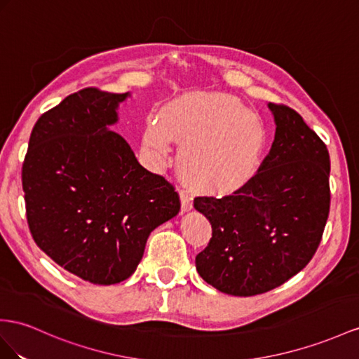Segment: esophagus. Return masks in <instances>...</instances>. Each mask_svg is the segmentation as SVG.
<instances>
[{
    "label": "esophagus",
    "instance_id": "esophagus-1",
    "mask_svg": "<svg viewBox=\"0 0 359 359\" xmlns=\"http://www.w3.org/2000/svg\"><path fill=\"white\" fill-rule=\"evenodd\" d=\"M180 203H182V212H188L192 209V198L187 192H180Z\"/></svg>",
    "mask_w": 359,
    "mask_h": 359
}]
</instances>
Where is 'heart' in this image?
I'll use <instances>...</instances> for the list:
<instances>
[{
	"label": "heart",
	"mask_w": 359,
	"mask_h": 359,
	"mask_svg": "<svg viewBox=\"0 0 359 359\" xmlns=\"http://www.w3.org/2000/svg\"><path fill=\"white\" fill-rule=\"evenodd\" d=\"M183 142L179 168L192 187L227 194L249 182L259 167L267 132L240 100L219 92H188L149 121L144 141L156 159L167 158L170 141Z\"/></svg>",
	"instance_id": "obj_1"
}]
</instances>
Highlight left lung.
<instances>
[{
  "instance_id": "obj_1",
  "label": "left lung",
  "mask_w": 359,
  "mask_h": 359,
  "mask_svg": "<svg viewBox=\"0 0 359 359\" xmlns=\"http://www.w3.org/2000/svg\"><path fill=\"white\" fill-rule=\"evenodd\" d=\"M274 141L258 172L233 196L197 197L212 226L196 256L201 279L231 296L267 292L306 267L329 215L325 142L288 106L269 103Z\"/></svg>"
}]
</instances>
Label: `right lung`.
<instances>
[{
	"label": "right lung",
	"mask_w": 359,
	"mask_h": 359,
	"mask_svg": "<svg viewBox=\"0 0 359 359\" xmlns=\"http://www.w3.org/2000/svg\"><path fill=\"white\" fill-rule=\"evenodd\" d=\"M128 97L95 88L68 95L34 124L22 165L34 243L97 285L130 278L150 233L180 210L172 185L147 171L110 130Z\"/></svg>",
	"instance_id": "add662e5"
}]
</instances>
